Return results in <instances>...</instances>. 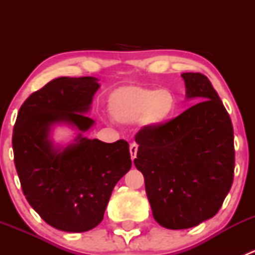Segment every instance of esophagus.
I'll use <instances>...</instances> for the list:
<instances>
[{
  "instance_id": "obj_1",
  "label": "esophagus",
  "mask_w": 255,
  "mask_h": 255,
  "mask_svg": "<svg viewBox=\"0 0 255 255\" xmlns=\"http://www.w3.org/2000/svg\"><path fill=\"white\" fill-rule=\"evenodd\" d=\"M129 151H130V158L132 160H134V158L137 156V151H138V144L137 143H132L129 145Z\"/></svg>"
}]
</instances>
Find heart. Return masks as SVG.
<instances>
[{
	"instance_id": "obj_1",
	"label": "heart",
	"mask_w": 255,
	"mask_h": 255,
	"mask_svg": "<svg viewBox=\"0 0 255 255\" xmlns=\"http://www.w3.org/2000/svg\"><path fill=\"white\" fill-rule=\"evenodd\" d=\"M175 109V96L166 89L126 85L112 91L109 97L110 115L123 125L140 121L145 127H163L171 120Z\"/></svg>"
}]
</instances>
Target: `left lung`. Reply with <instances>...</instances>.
Returning a JSON list of instances; mask_svg holds the SVG:
<instances>
[{"label":"left lung","instance_id":"left-lung-1","mask_svg":"<svg viewBox=\"0 0 255 255\" xmlns=\"http://www.w3.org/2000/svg\"><path fill=\"white\" fill-rule=\"evenodd\" d=\"M187 99L199 104L159 128L135 134V168L156 222L169 230L200 225L218 212L235 176L233 126L210 80L181 74Z\"/></svg>","mask_w":255,"mask_h":255}]
</instances>
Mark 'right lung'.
<instances>
[{
    "label": "right lung",
    "instance_id": "1",
    "mask_svg": "<svg viewBox=\"0 0 255 255\" xmlns=\"http://www.w3.org/2000/svg\"><path fill=\"white\" fill-rule=\"evenodd\" d=\"M99 87L91 76L51 80L23 102L14 123L12 145L23 194L48 225L65 232L96 227L113 187L132 166L123 139L105 143L79 133L74 143L55 148L48 138L55 123L90 129L94 120L84 113Z\"/></svg>",
    "mask_w": 255,
    "mask_h": 255
}]
</instances>
